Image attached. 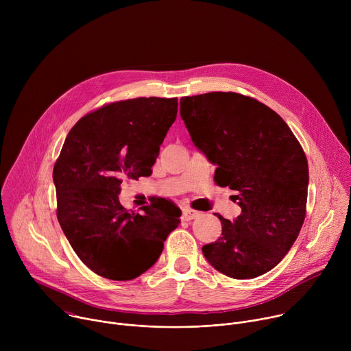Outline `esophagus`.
Segmentation results:
<instances>
[{"instance_id": "obj_1", "label": "esophagus", "mask_w": 351, "mask_h": 351, "mask_svg": "<svg viewBox=\"0 0 351 351\" xmlns=\"http://www.w3.org/2000/svg\"><path fill=\"white\" fill-rule=\"evenodd\" d=\"M199 215H202V213H198V211L191 210V208H184V211H183V219H184V221L195 219V218H198Z\"/></svg>"}]
</instances>
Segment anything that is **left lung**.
Returning <instances> with one entry per match:
<instances>
[{
    "instance_id": "left-lung-1",
    "label": "left lung",
    "mask_w": 351,
    "mask_h": 351,
    "mask_svg": "<svg viewBox=\"0 0 351 351\" xmlns=\"http://www.w3.org/2000/svg\"><path fill=\"white\" fill-rule=\"evenodd\" d=\"M180 117L199 152L217 165L218 186L237 191L241 214L218 215L222 236L203 245L207 261L233 279L276 267L303 226L308 162L287 123L256 98L213 91L180 98Z\"/></svg>"
}]
</instances>
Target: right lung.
I'll return each mask as SVG.
<instances>
[{"mask_svg":"<svg viewBox=\"0 0 351 351\" xmlns=\"http://www.w3.org/2000/svg\"><path fill=\"white\" fill-rule=\"evenodd\" d=\"M178 98L138 97L84 115L54 165L57 218L77 257L94 274L130 280L152 268L180 223L171 202L133 213L119 203L123 179L152 175Z\"/></svg>","mask_w":351,"mask_h":351,"instance_id":"add662e5","label":"right lung"}]
</instances>
